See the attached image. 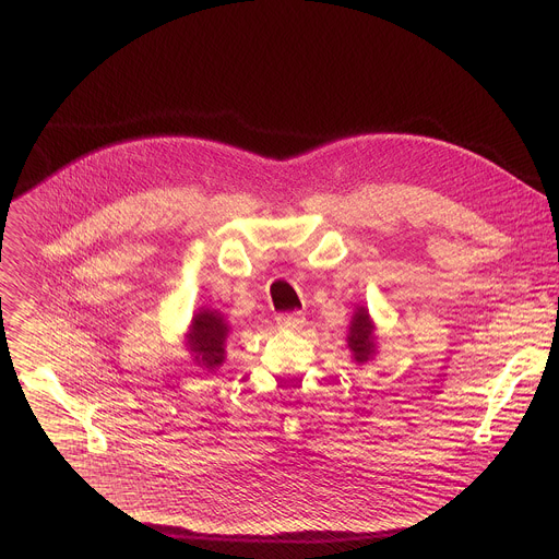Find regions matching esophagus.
<instances>
[{"instance_id":"obj_1","label":"esophagus","mask_w":559,"mask_h":559,"mask_svg":"<svg viewBox=\"0 0 559 559\" xmlns=\"http://www.w3.org/2000/svg\"><path fill=\"white\" fill-rule=\"evenodd\" d=\"M276 323L283 330H300L305 325V313L300 311H292V313H278Z\"/></svg>"}]
</instances>
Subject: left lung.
<instances>
[{"instance_id": "left-lung-1", "label": "left lung", "mask_w": 559, "mask_h": 559, "mask_svg": "<svg viewBox=\"0 0 559 559\" xmlns=\"http://www.w3.org/2000/svg\"><path fill=\"white\" fill-rule=\"evenodd\" d=\"M373 323L369 318V311L365 307H356L352 316V325L347 334V345L352 349V356L356 362H367L376 356V336H373Z\"/></svg>"}]
</instances>
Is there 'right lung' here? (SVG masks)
I'll list each match as a JSON object with an SVG mask.
<instances>
[{
  "label": "right lung",
  "mask_w": 559,
  "mask_h": 559,
  "mask_svg": "<svg viewBox=\"0 0 559 559\" xmlns=\"http://www.w3.org/2000/svg\"><path fill=\"white\" fill-rule=\"evenodd\" d=\"M229 328L225 318L216 309L201 307L188 332V349L194 356V362L199 367H205L207 371H214L225 362V341H227Z\"/></svg>",
  "instance_id": "add662e5"
}]
</instances>
